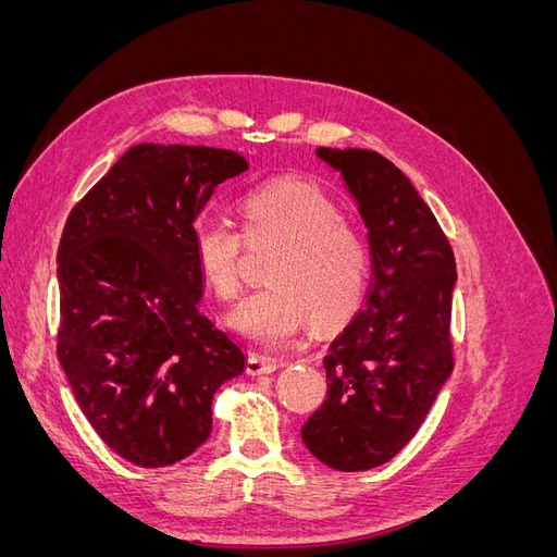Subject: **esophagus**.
<instances>
[{
    "instance_id": "34e87169",
    "label": "esophagus",
    "mask_w": 557,
    "mask_h": 557,
    "mask_svg": "<svg viewBox=\"0 0 557 557\" xmlns=\"http://www.w3.org/2000/svg\"><path fill=\"white\" fill-rule=\"evenodd\" d=\"M278 367H283V360L274 358V356H267V352H250L248 360H246V372L250 376L272 374V372H276Z\"/></svg>"
}]
</instances>
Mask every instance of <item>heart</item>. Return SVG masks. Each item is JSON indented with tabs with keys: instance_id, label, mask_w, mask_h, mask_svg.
<instances>
[{
	"instance_id": "1",
	"label": "heart",
	"mask_w": 557,
	"mask_h": 557,
	"mask_svg": "<svg viewBox=\"0 0 557 557\" xmlns=\"http://www.w3.org/2000/svg\"><path fill=\"white\" fill-rule=\"evenodd\" d=\"M342 218L334 199L305 181H274L246 193L244 233L223 213L195 215L193 256L213 293L225 301L239 293L244 242H281L267 264L269 283L232 311L234 330L264 344H283L311 318L318 327H330L358 307L369 274V248Z\"/></svg>"
}]
</instances>
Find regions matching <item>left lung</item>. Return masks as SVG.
Masks as SVG:
<instances>
[{"label":"left lung","mask_w":557,"mask_h":557,"mask_svg":"<svg viewBox=\"0 0 557 557\" xmlns=\"http://www.w3.org/2000/svg\"><path fill=\"white\" fill-rule=\"evenodd\" d=\"M356 197L372 250L364 307L323 358L327 395L301 428L320 462L374 469L407 446L453 372L455 256L411 181L376 150L325 148Z\"/></svg>","instance_id":"8db88e82"}]
</instances>
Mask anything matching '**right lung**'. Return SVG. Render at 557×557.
<instances>
[{
    "label": "right lung",
    "mask_w": 557,
    "mask_h": 557,
    "mask_svg": "<svg viewBox=\"0 0 557 557\" xmlns=\"http://www.w3.org/2000/svg\"><path fill=\"white\" fill-rule=\"evenodd\" d=\"M234 150L139 144L66 218L58 248V358L83 416L113 453L166 467L211 434V399L244 348L199 311L190 225Z\"/></svg>",
    "instance_id": "obj_1"
}]
</instances>
